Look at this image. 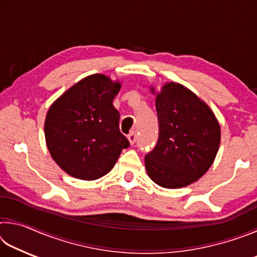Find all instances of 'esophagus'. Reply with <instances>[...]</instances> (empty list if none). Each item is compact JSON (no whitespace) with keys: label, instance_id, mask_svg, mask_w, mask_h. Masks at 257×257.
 <instances>
[{"label":"esophagus","instance_id":"esophagus-1","mask_svg":"<svg viewBox=\"0 0 257 257\" xmlns=\"http://www.w3.org/2000/svg\"><path fill=\"white\" fill-rule=\"evenodd\" d=\"M128 141L132 145L135 144V142H136V132H132L129 135H128Z\"/></svg>","mask_w":257,"mask_h":257}]
</instances>
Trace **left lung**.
<instances>
[{
	"instance_id": "left-lung-1",
	"label": "left lung",
	"mask_w": 257,
	"mask_h": 257,
	"mask_svg": "<svg viewBox=\"0 0 257 257\" xmlns=\"http://www.w3.org/2000/svg\"><path fill=\"white\" fill-rule=\"evenodd\" d=\"M155 94V88L151 87ZM159 141L145 156L147 175L163 188L197 181L214 162L221 129L207 104L187 87L167 82L156 94Z\"/></svg>"
}]
</instances>
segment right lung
Wrapping results in <instances>:
<instances>
[{
    "mask_svg": "<svg viewBox=\"0 0 257 257\" xmlns=\"http://www.w3.org/2000/svg\"><path fill=\"white\" fill-rule=\"evenodd\" d=\"M121 82L95 73L71 86L46 113V146L54 162L69 176L96 180L112 170L129 146L113 106Z\"/></svg>",
    "mask_w": 257,
    "mask_h": 257,
    "instance_id": "1",
    "label": "right lung"
}]
</instances>
